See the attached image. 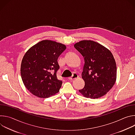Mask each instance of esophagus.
Listing matches in <instances>:
<instances>
[{"label":"esophagus","mask_w":135,"mask_h":135,"mask_svg":"<svg viewBox=\"0 0 135 135\" xmlns=\"http://www.w3.org/2000/svg\"><path fill=\"white\" fill-rule=\"evenodd\" d=\"M78 77H79L78 74L75 73L73 74V75H72V76L69 77V78H68V80H74V79H77V78H78Z\"/></svg>","instance_id":"obj_1"}]
</instances>
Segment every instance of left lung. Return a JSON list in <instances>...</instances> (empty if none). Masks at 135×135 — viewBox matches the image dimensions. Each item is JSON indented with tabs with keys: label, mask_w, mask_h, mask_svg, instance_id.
I'll use <instances>...</instances> for the list:
<instances>
[{
	"label": "left lung",
	"mask_w": 135,
	"mask_h": 135,
	"mask_svg": "<svg viewBox=\"0 0 135 135\" xmlns=\"http://www.w3.org/2000/svg\"><path fill=\"white\" fill-rule=\"evenodd\" d=\"M74 47L83 55L85 62L82 73L85 85L79 92L86 98L103 97L117 80V65L112 53L103 45L90 40L76 43Z\"/></svg>",
	"instance_id": "left-lung-1"
}]
</instances>
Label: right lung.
I'll use <instances>...</instances> for the list:
<instances>
[{
    "label": "right lung",
    "mask_w": 135,
    "mask_h": 135,
    "mask_svg": "<svg viewBox=\"0 0 135 135\" xmlns=\"http://www.w3.org/2000/svg\"><path fill=\"white\" fill-rule=\"evenodd\" d=\"M65 45L43 40L25 53L21 65V75L26 88L40 98H49L59 92L62 82L57 79V59L66 50Z\"/></svg>",
    "instance_id": "1"
}]
</instances>
